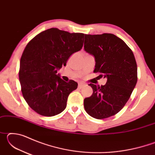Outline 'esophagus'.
I'll return each instance as SVG.
<instances>
[{
    "label": "esophagus",
    "instance_id": "obj_1",
    "mask_svg": "<svg viewBox=\"0 0 155 155\" xmlns=\"http://www.w3.org/2000/svg\"><path fill=\"white\" fill-rule=\"evenodd\" d=\"M84 86H85V85L84 83H80L79 84H78V89H81V88H83Z\"/></svg>",
    "mask_w": 155,
    "mask_h": 155
}]
</instances>
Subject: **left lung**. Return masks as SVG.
Here are the masks:
<instances>
[{
    "instance_id": "8db88e82",
    "label": "left lung",
    "mask_w": 155,
    "mask_h": 155,
    "mask_svg": "<svg viewBox=\"0 0 155 155\" xmlns=\"http://www.w3.org/2000/svg\"><path fill=\"white\" fill-rule=\"evenodd\" d=\"M85 51L95 57L94 73L107 78L104 85L90 83L93 94L84 99L86 112L96 119L117 114L129 99L137 81V67L133 51L111 33L85 35Z\"/></svg>"
}]
</instances>
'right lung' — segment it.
I'll list each match as a JSON object with an SVG mask.
<instances>
[{
	"label": "right lung",
	"instance_id": "1",
	"mask_svg": "<svg viewBox=\"0 0 155 155\" xmlns=\"http://www.w3.org/2000/svg\"><path fill=\"white\" fill-rule=\"evenodd\" d=\"M84 36L51 28L26 46L20 62L21 91L28 106L38 114L54 116L66 107L68 97L78 83L73 80L65 82L57 74V70L82 48Z\"/></svg>",
	"mask_w": 155,
	"mask_h": 155
}]
</instances>
